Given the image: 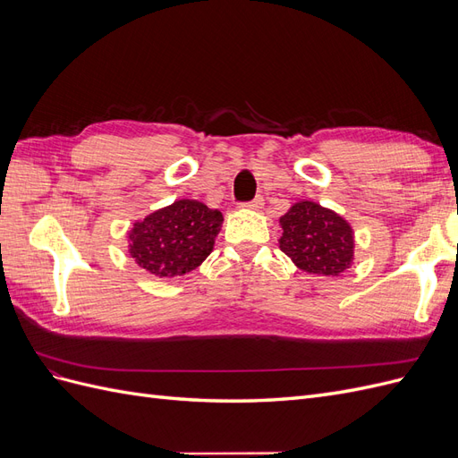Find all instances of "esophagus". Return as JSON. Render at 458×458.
Here are the masks:
<instances>
[{
  "mask_svg": "<svg viewBox=\"0 0 458 458\" xmlns=\"http://www.w3.org/2000/svg\"><path fill=\"white\" fill-rule=\"evenodd\" d=\"M241 206H242V208H250V210H259V208L263 206V199H261V197H256L254 200H248V202H242Z\"/></svg>",
  "mask_w": 458,
  "mask_h": 458,
  "instance_id": "esophagus-1",
  "label": "esophagus"
}]
</instances>
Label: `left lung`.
Here are the masks:
<instances>
[{"mask_svg":"<svg viewBox=\"0 0 458 458\" xmlns=\"http://www.w3.org/2000/svg\"><path fill=\"white\" fill-rule=\"evenodd\" d=\"M281 250L313 275L336 276L352 266L353 231L348 221L315 202H298L281 217Z\"/></svg>","mask_w":458,"mask_h":458,"instance_id":"obj_1","label":"left lung"}]
</instances>
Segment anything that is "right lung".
<instances>
[{
  "instance_id": "right-lung-1",
  "label": "right lung",
  "mask_w": 458,
  "mask_h": 458,
  "mask_svg": "<svg viewBox=\"0 0 458 458\" xmlns=\"http://www.w3.org/2000/svg\"><path fill=\"white\" fill-rule=\"evenodd\" d=\"M224 216L197 200H177L137 221L130 233V254L158 276L199 267L212 252Z\"/></svg>"
}]
</instances>
